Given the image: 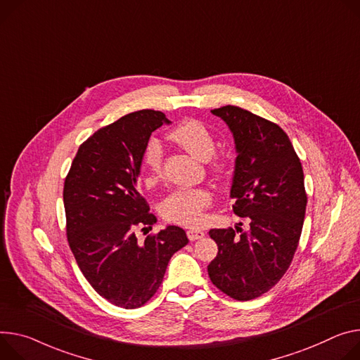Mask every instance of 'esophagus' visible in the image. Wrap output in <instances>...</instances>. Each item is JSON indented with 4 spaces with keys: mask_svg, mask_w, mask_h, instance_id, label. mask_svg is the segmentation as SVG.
Listing matches in <instances>:
<instances>
[{
    "mask_svg": "<svg viewBox=\"0 0 360 360\" xmlns=\"http://www.w3.org/2000/svg\"><path fill=\"white\" fill-rule=\"evenodd\" d=\"M186 234H188V238L191 241L200 240V238H202L205 236V233L202 230H198V228H189V230L186 231Z\"/></svg>",
    "mask_w": 360,
    "mask_h": 360,
    "instance_id": "obj_1",
    "label": "esophagus"
}]
</instances>
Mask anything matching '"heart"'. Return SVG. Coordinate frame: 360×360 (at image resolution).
<instances>
[{
	"label": "heart",
	"mask_w": 360,
	"mask_h": 360,
	"mask_svg": "<svg viewBox=\"0 0 360 360\" xmlns=\"http://www.w3.org/2000/svg\"><path fill=\"white\" fill-rule=\"evenodd\" d=\"M168 138L198 160H210L215 152V138L211 130L198 120H186L176 126ZM143 163L148 168V182H155L160 174L162 149L156 141H150L143 152ZM210 169L214 175L222 176L226 172V162L212 158ZM211 202L207 189H178L163 200L160 212L168 221L182 225H198L205 219L204 210Z\"/></svg>",
	"instance_id": "b5f03b06"
}]
</instances>
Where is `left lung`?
<instances>
[{"label": "left lung", "instance_id": "1", "mask_svg": "<svg viewBox=\"0 0 360 360\" xmlns=\"http://www.w3.org/2000/svg\"><path fill=\"white\" fill-rule=\"evenodd\" d=\"M231 130L236 165L230 197L234 214L250 230L214 228L218 254L208 266L211 281L226 296L247 302L267 292L284 276L297 250L307 195L300 159L284 130L248 110H211Z\"/></svg>", "mask_w": 360, "mask_h": 360}]
</instances>
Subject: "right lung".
Wrapping results in <instances>:
<instances>
[{"instance_id": "right-lung-1", "label": "right lung", "mask_w": 360, "mask_h": 360, "mask_svg": "<svg viewBox=\"0 0 360 360\" xmlns=\"http://www.w3.org/2000/svg\"><path fill=\"white\" fill-rule=\"evenodd\" d=\"M162 124H171L162 112L139 110L99 129L79 148L64 182L77 266L97 294L123 309L141 307L153 296L171 257L189 241L176 225L143 243L135 234L136 226L156 222L138 178L149 138Z\"/></svg>"}]
</instances>
